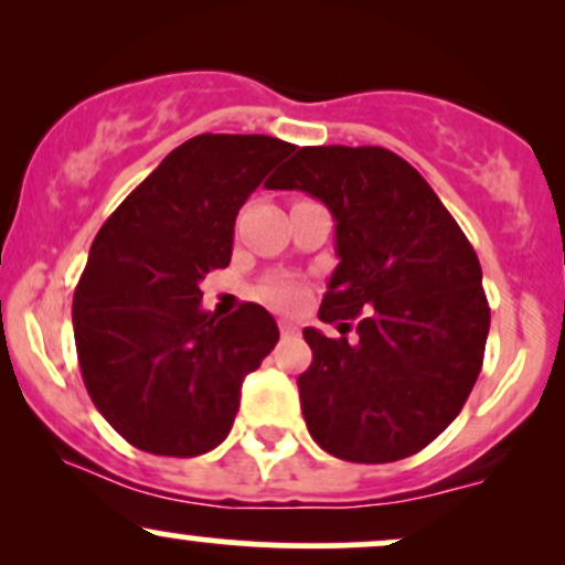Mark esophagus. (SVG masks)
Wrapping results in <instances>:
<instances>
[{
  "instance_id": "1",
  "label": "esophagus",
  "mask_w": 565,
  "mask_h": 565,
  "mask_svg": "<svg viewBox=\"0 0 565 565\" xmlns=\"http://www.w3.org/2000/svg\"><path fill=\"white\" fill-rule=\"evenodd\" d=\"M278 329H281V334H284V337H289V334H297V332H300V327H297V323H295V321H289V319H281V321H278Z\"/></svg>"
}]
</instances>
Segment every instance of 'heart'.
Returning <instances> with one entry per match:
<instances>
[{"label":"heart","instance_id":"1","mask_svg":"<svg viewBox=\"0 0 565 565\" xmlns=\"http://www.w3.org/2000/svg\"><path fill=\"white\" fill-rule=\"evenodd\" d=\"M270 300L281 305V308H297L302 302V284L297 278H278L270 287Z\"/></svg>","mask_w":565,"mask_h":565}]
</instances>
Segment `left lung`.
Masks as SVG:
<instances>
[{
    "label": "left lung",
    "instance_id": "8db88e82",
    "mask_svg": "<svg viewBox=\"0 0 565 565\" xmlns=\"http://www.w3.org/2000/svg\"><path fill=\"white\" fill-rule=\"evenodd\" d=\"M321 199L340 265L313 361L297 377L310 436L345 462L423 451L454 423L483 366L491 310L481 263L425 178L380 146H308L265 183ZM353 328L350 343L344 334Z\"/></svg>",
    "mask_w": 565,
    "mask_h": 565
}]
</instances>
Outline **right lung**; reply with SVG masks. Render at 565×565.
<instances>
[{"mask_svg":"<svg viewBox=\"0 0 565 565\" xmlns=\"http://www.w3.org/2000/svg\"><path fill=\"white\" fill-rule=\"evenodd\" d=\"M291 151L268 135H196L97 231L71 308L76 355L97 412L135 449L199 457L223 444L244 377L276 348L263 305L217 321L199 284L231 263L238 210Z\"/></svg>","mask_w":565,"mask_h":565,"instance_id":"obj_1","label":"right lung"}]
</instances>
